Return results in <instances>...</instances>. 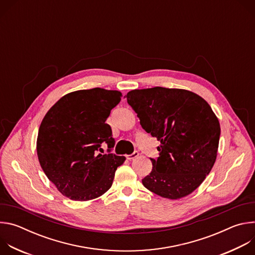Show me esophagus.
<instances>
[{"mask_svg": "<svg viewBox=\"0 0 255 255\" xmlns=\"http://www.w3.org/2000/svg\"><path fill=\"white\" fill-rule=\"evenodd\" d=\"M138 155H139V152H138V151H134L133 153H131V154L127 155V158H128L129 160H131V159H134V158H136Z\"/></svg>", "mask_w": 255, "mask_h": 255, "instance_id": "34e87169", "label": "esophagus"}]
</instances>
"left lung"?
I'll return each instance as SVG.
<instances>
[{"label": "left lung", "instance_id": "obj_1", "mask_svg": "<svg viewBox=\"0 0 255 255\" xmlns=\"http://www.w3.org/2000/svg\"><path fill=\"white\" fill-rule=\"evenodd\" d=\"M128 104L142 128L160 141L159 156L142 179L150 192L171 200L190 195L210 173L217 157L220 124L195 93L155 87L129 92Z\"/></svg>", "mask_w": 255, "mask_h": 255}]
</instances>
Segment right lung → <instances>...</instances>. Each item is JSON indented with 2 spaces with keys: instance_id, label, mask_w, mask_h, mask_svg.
<instances>
[{
  "instance_id": "right-lung-1",
  "label": "right lung",
  "mask_w": 255,
  "mask_h": 255,
  "mask_svg": "<svg viewBox=\"0 0 255 255\" xmlns=\"http://www.w3.org/2000/svg\"><path fill=\"white\" fill-rule=\"evenodd\" d=\"M121 97L118 91L100 88L72 92L43 118L37 137L38 159L63 196L89 201L111 188L125 157L112 153L115 139L106 120ZM103 141L108 145L107 155L98 153Z\"/></svg>"
}]
</instances>
